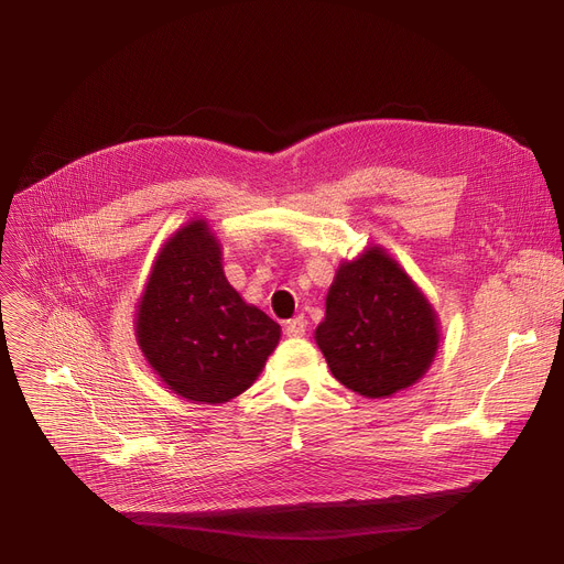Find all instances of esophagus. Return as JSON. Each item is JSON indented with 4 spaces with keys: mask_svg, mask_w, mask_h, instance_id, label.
I'll list each match as a JSON object with an SVG mask.
<instances>
[{
    "mask_svg": "<svg viewBox=\"0 0 564 564\" xmlns=\"http://www.w3.org/2000/svg\"><path fill=\"white\" fill-rule=\"evenodd\" d=\"M285 336L288 338H302L306 336V319L304 317H294L285 322Z\"/></svg>",
    "mask_w": 564,
    "mask_h": 564,
    "instance_id": "esophagus-1",
    "label": "esophagus"
}]
</instances>
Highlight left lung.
<instances>
[{"label": "left lung", "instance_id": "8db88e82", "mask_svg": "<svg viewBox=\"0 0 564 564\" xmlns=\"http://www.w3.org/2000/svg\"><path fill=\"white\" fill-rule=\"evenodd\" d=\"M438 338L434 306L387 249L370 245L338 264L315 343L345 389L377 400L413 387Z\"/></svg>", "mask_w": 564, "mask_h": 564}]
</instances>
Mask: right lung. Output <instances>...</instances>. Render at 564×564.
Returning <instances> with one entry per match:
<instances>
[{
    "mask_svg": "<svg viewBox=\"0 0 564 564\" xmlns=\"http://www.w3.org/2000/svg\"><path fill=\"white\" fill-rule=\"evenodd\" d=\"M134 336L166 389L196 404H224L258 379L281 327L228 283L210 224L192 219L155 256Z\"/></svg>",
    "mask_w": 564,
    "mask_h": 564,
    "instance_id": "right-lung-1",
    "label": "right lung"
}]
</instances>
